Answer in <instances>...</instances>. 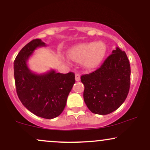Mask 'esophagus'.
<instances>
[{
	"label": "esophagus",
	"mask_w": 150,
	"mask_h": 150,
	"mask_svg": "<svg viewBox=\"0 0 150 150\" xmlns=\"http://www.w3.org/2000/svg\"><path fill=\"white\" fill-rule=\"evenodd\" d=\"M75 80H76L77 82H78V81L80 80V75L79 73L75 74Z\"/></svg>",
	"instance_id": "esophagus-1"
}]
</instances>
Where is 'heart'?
<instances>
[{
  "mask_svg": "<svg viewBox=\"0 0 150 150\" xmlns=\"http://www.w3.org/2000/svg\"><path fill=\"white\" fill-rule=\"evenodd\" d=\"M106 51V45L103 42L82 43L72 47L68 51V56L73 61H82L84 67L87 69H93L103 61Z\"/></svg>",
  "mask_w": 150,
  "mask_h": 150,
  "instance_id": "heart-1",
  "label": "heart"
}]
</instances>
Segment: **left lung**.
<instances>
[{"label":"left lung","mask_w":150,"mask_h":150,"mask_svg":"<svg viewBox=\"0 0 150 150\" xmlns=\"http://www.w3.org/2000/svg\"><path fill=\"white\" fill-rule=\"evenodd\" d=\"M83 97L92 113L106 115L124 102L130 85V65L125 51L116 47L95 71L82 75Z\"/></svg>","instance_id":"8db88e82"}]
</instances>
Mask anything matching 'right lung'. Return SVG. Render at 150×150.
<instances>
[{
  "instance_id": "right-lung-1",
  "label": "right lung",
  "mask_w": 150,
  "mask_h": 150,
  "mask_svg": "<svg viewBox=\"0 0 150 150\" xmlns=\"http://www.w3.org/2000/svg\"><path fill=\"white\" fill-rule=\"evenodd\" d=\"M46 46L36 39L26 44L14 61L16 92L22 104L36 116L51 119L63 112L67 99L75 82V74L51 70L38 75L29 69L27 62L38 47Z\"/></svg>"
}]
</instances>
